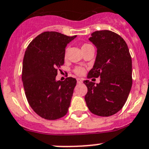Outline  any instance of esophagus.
<instances>
[{"mask_svg":"<svg viewBox=\"0 0 149 149\" xmlns=\"http://www.w3.org/2000/svg\"><path fill=\"white\" fill-rule=\"evenodd\" d=\"M77 84H82V83H83V79L77 78Z\"/></svg>","mask_w":149,"mask_h":149,"instance_id":"obj_1","label":"esophagus"}]
</instances>
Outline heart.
<instances>
[{
  "instance_id": "heart-1",
  "label": "heart",
  "mask_w": 149,
  "mask_h": 149,
  "mask_svg": "<svg viewBox=\"0 0 149 149\" xmlns=\"http://www.w3.org/2000/svg\"><path fill=\"white\" fill-rule=\"evenodd\" d=\"M91 46V45L87 44V43H84V44H83L81 46L82 51H83L84 49H85L86 48L88 47V46ZM65 53H66V52H65ZM74 71V73L77 74H78V75H82V74H84V72H85V71H84V69H83V68H81V67L75 68Z\"/></svg>"
}]
</instances>
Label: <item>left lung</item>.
<instances>
[{"label":"left lung","mask_w":149,"mask_h":149,"mask_svg":"<svg viewBox=\"0 0 149 149\" xmlns=\"http://www.w3.org/2000/svg\"><path fill=\"white\" fill-rule=\"evenodd\" d=\"M88 40L96 46L97 56L87 78L100 77V82L95 85L84 80L88 88L86 103L94 114L109 117L122 109L130 93L132 58L125 40L111 31H96Z\"/></svg>","instance_id":"left-lung-1"}]
</instances>
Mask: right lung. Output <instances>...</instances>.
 Masks as SVG:
<instances>
[{
	"label": "right lung",
	"mask_w": 149,
	"mask_h": 149,
	"mask_svg": "<svg viewBox=\"0 0 149 149\" xmlns=\"http://www.w3.org/2000/svg\"><path fill=\"white\" fill-rule=\"evenodd\" d=\"M76 37L43 32L25 52L22 80L26 97L34 111L44 119H59L68 112L77 80H56V76L64 63L65 47Z\"/></svg>",
	"instance_id": "right-lung-1"
}]
</instances>
